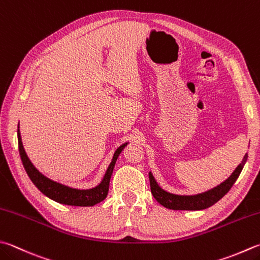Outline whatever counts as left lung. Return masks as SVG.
<instances>
[{"mask_svg": "<svg viewBox=\"0 0 260 260\" xmlns=\"http://www.w3.org/2000/svg\"><path fill=\"white\" fill-rule=\"evenodd\" d=\"M248 158V154L244 155V157L241 161V164L238 165V168L234 170V172L229 176V178L218 184L217 187L210 189L205 192L198 193V194H191V196H181V194H174L170 193L168 191L161 189L158 183L156 182L155 178L149 172V182H150V190L153 193L154 198L157 202L169 209L173 210H202L206 209L214 204H216L219 199H222L225 194H226L232 185L236 182L239 178L240 173L243 169L244 164H246Z\"/></svg>", "mask_w": 260, "mask_h": 260, "instance_id": "left-lung-1", "label": "left lung"}]
</instances>
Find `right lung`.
<instances>
[{
	"mask_svg": "<svg viewBox=\"0 0 260 260\" xmlns=\"http://www.w3.org/2000/svg\"><path fill=\"white\" fill-rule=\"evenodd\" d=\"M18 144H19V153H20V157L22 160L23 168L26 170L29 178L32 181V183L36 185L41 192L48 197L50 199L54 200V202L60 203L63 205H69V206H94V205L103 202L106 198L107 193H109V187H110V180L112 173H113L114 165L116 163V159L121 154V151L124 149V147L128 145L125 143L121 145L119 148L115 150L113 155V158L107 168L104 178L101 181L99 185H96L95 188L91 189H76L68 187V185L61 184L58 182H55L51 179H48L47 176L42 174L34 166V164L28 158V156L24 151L20 130H19L18 124Z\"/></svg>",
	"mask_w": 260,
	"mask_h": 260,
	"instance_id": "1",
	"label": "right lung"
}]
</instances>
